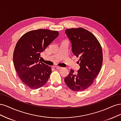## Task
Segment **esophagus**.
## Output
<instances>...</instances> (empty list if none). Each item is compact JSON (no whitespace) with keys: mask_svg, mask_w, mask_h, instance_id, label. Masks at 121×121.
Masks as SVG:
<instances>
[{"mask_svg":"<svg viewBox=\"0 0 121 121\" xmlns=\"http://www.w3.org/2000/svg\"><path fill=\"white\" fill-rule=\"evenodd\" d=\"M54 67L56 68V69H61V68H62L61 67H58V66H55Z\"/></svg>","mask_w":121,"mask_h":121,"instance_id":"esophagus-1","label":"esophagus"}]
</instances>
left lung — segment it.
<instances>
[{"mask_svg":"<svg viewBox=\"0 0 121 121\" xmlns=\"http://www.w3.org/2000/svg\"><path fill=\"white\" fill-rule=\"evenodd\" d=\"M65 32L71 41L73 53L80 58V69L76 74L71 69L65 82L72 90L82 91L92 85L101 70V46L92 33L83 28L67 29Z\"/></svg>","mask_w":121,"mask_h":121,"instance_id":"1","label":"left lung"}]
</instances>
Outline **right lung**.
Masks as SVG:
<instances>
[{
    "label": "right lung",
    "instance_id": "add662e5",
    "mask_svg": "<svg viewBox=\"0 0 121 121\" xmlns=\"http://www.w3.org/2000/svg\"><path fill=\"white\" fill-rule=\"evenodd\" d=\"M59 35L56 31L38 29L27 32L14 48L13 61L21 81L32 89L42 87L48 81L52 68L39 62L40 53Z\"/></svg>",
    "mask_w": 121,
    "mask_h": 121
}]
</instances>
